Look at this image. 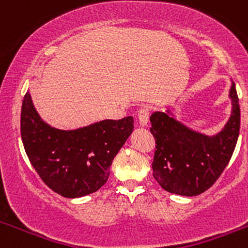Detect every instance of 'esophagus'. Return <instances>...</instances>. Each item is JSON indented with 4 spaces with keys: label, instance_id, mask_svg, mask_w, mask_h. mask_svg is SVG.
<instances>
[{
    "label": "esophagus",
    "instance_id": "1",
    "mask_svg": "<svg viewBox=\"0 0 248 248\" xmlns=\"http://www.w3.org/2000/svg\"><path fill=\"white\" fill-rule=\"evenodd\" d=\"M138 122H139L140 126H148L149 123V109L141 108L138 111Z\"/></svg>",
    "mask_w": 248,
    "mask_h": 248
}]
</instances>
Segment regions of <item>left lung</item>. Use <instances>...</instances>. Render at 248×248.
I'll list each match as a JSON object with an SVG mask.
<instances>
[{
	"label": "left lung",
	"instance_id": "1",
	"mask_svg": "<svg viewBox=\"0 0 248 248\" xmlns=\"http://www.w3.org/2000/svg\"><path fill=\"white\" fill-rule=\"evenodd\" d=\"M231 114L214 135L190 128L177 120L171 109L150 115L156 150L153 176L171 194L195 196L211 187L231 159L240 134V104L235 83L229 92Z\"/></svg>",
	"mask_w": 248,
	"mask_h": 248
}]
</instances>
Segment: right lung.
<instances>
[{"label": "right lung", "mask_w": 248, "mask_h": 248, "mask_svg": "<svg viewBox=\"0 0 248 248\" xmlns=\"http://www.w3.org/2000/svg\"><path fill=\"white\" fill-rule=\"evenodd\" d=\"M133 129L134 119L126 117L62 130L39 117L30 92L22 103L21 137L26 154L46 185L63 198H82L99 190Z\"/></svg>", "instance_id": "1"}]
</instances>
